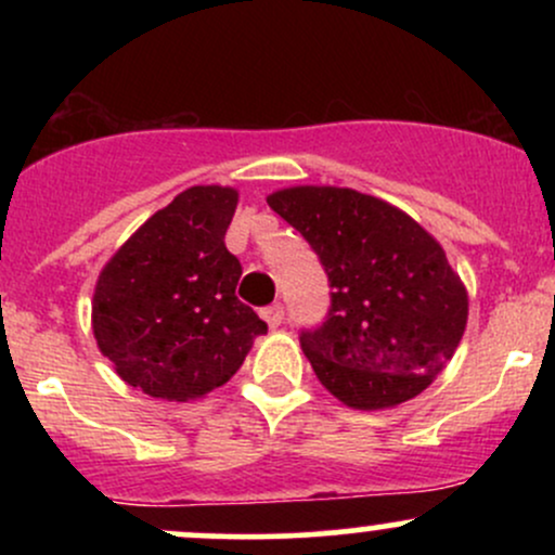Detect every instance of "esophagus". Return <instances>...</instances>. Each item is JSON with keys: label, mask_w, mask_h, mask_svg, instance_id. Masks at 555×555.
Segmentation results:
<instances>
[{"label": "esophagus", "mask_w": 555, "mask_h": 555, "mask_svg": "<svg viewBox=\"0 0 555 555\" xmlns=\"http://www.w3.org/2000/svg\"><path fill=\"white\" fill-rule=\"evenodd\" d=\"M260 318H263V321L269 323L271 328H279V326H282V321H284V308L279 302L269 305V308L260 310Z\"/></svg>", "instance_id": "obj_1"}]
</instances>
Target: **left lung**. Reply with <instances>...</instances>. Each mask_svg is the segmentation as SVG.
Returning <instances> with one entry per match:
<instances>
[{"label":"left lung","instance_id":"8db88e82","mask_svg":"<svg viewBox=\"0 0 555 555\" xmlns=\"http://www.w3.org/2000/svg\"><path fill=\"white\" fill-rule=\"evenodd\" d=\"M266 201L310 242L334 289L326 323L299 336L318 380L362 412L423 393L454 358L469 313L441 242L352 188L297 184Z\"/></svg>","mask_w":555,"mask_h":555}]
</instances>
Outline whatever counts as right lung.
Masks as SVG:
<instances>
[{"instance_id": "1", "label": "right lung", "mask_w": 555, "mask_h": 555, "mask_svg": "<svg viewBox=\"0 0 555 555\" xmlns=\"http://www.w3.org/2000/svg\"><path fill=\"white\" fill-rule=\"evenodd\" d=\"M237 201L234 188H188L99 273L95 344L119 378L149 397H206L240 371L256 336L269 331L234 295L242 266L224 234Z\"/></svg>"}]
</instances>
